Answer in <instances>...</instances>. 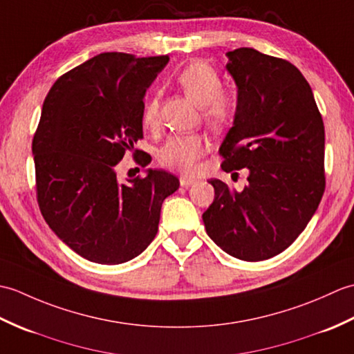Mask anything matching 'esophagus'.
Listing matches in <instances>:
<instances>
[{
    "instance_id": "1",
    "label": "esophagus",
    "mask_w": 354,
    "mask_h": 354,
    "mask_svg": "<svg viewBox=\"0 0 354 354\" xmlns=\"http://www.w3.org/2000/svg\"><path fill=\"white\" fill-rule=\"evenodd\" d=\"M196 183H198L196 179H193V178H187V176L179 178V184H181V187H190V185H194Z\"/></svg>"
}]
</instances>
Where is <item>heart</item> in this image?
Returning a JSON list of instances; mask_svg holds the SVG:
<instances>
[{"label": "heart", "mask_w": 354, "mask_h": 354, "mask_svg": "<svg viewBox=\"0 0 354 354\" xmlns=\"http://www.w3.org/2000/svg\"><path fill=\"white\" fill-rule=\"evenodd\" d=\"M179 89L202 108V118L209 129L222 131L236 115V102L222 91V79L212 65L192 62L175 76ZM160 123V97L150 94L142 108V124L155 129ZM207 138L201 133L176 135L160 150V162L164 167L190 175L196 170L199 158L207 150Z\"/></svg>", "instance_id": "b5f03b06"}]
</instances>
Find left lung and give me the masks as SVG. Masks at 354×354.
I'll return each instance as SVG.
<instances>
[{"mask_svg": "<svg viewBox=\"0 0 354 354\" xmlns=\"http://www.w3.org/2000/svg\"><path fill=\"white\" fill-rule=\"evenodd\" d=\"M227 56L237 106L219 149L222 170L246 169L250 184L237 192L209 179L214 201L202 221L225 252L261 261L295 242L317 212L326 189L324 123L295 65L246 47Z\"/></svg>", "mask_w": 354, "mask_h": 354, "instance_id": "obj_1", "label": "left lung"}]
</instances>
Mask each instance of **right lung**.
I'll use <instances>...</instances> for the list:
<instances>
[{"mask_svg":"<svg viewBox=\"0 0 354 354\" xmlns=\"http://www.w3.org/2000/svg\"><path fill=\"white\" fill-rule=\"evenodd\" d=\"M167 62L102 53L59 77L44 100L32 142L37 204L53 232L89 261L140 255L156 236L164 199L179 189L165 170L149 169L129 184L115 171L142 138V99Z\"/></svg>","mask_w":354,"mask_h":354,"instance_id":"1","label":"right lung"}]
</instances>
